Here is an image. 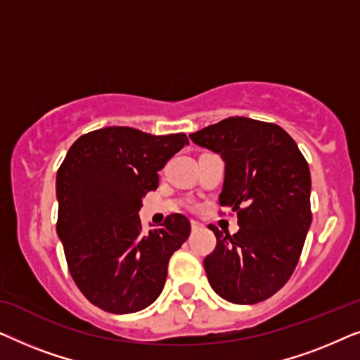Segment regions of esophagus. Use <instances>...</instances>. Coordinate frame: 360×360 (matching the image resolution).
I'll return each instance as SVG.
<instances>
[{
	"mask_svg": "<svg viewBox=\"0 0 360 360\" xmlns=\"http://www.w3.org/2000/svg\"><path fill=\"white\" fill-rule=\"evenodd\" d=\"M201 228V224L198 223V221H191V229L193 231H198Z\"/></svg>",
	"mask_w": 360,
	"mask_h": 360,
	"instance_id": "34e87169",
	"label": "esophagus"
}]
</instances>
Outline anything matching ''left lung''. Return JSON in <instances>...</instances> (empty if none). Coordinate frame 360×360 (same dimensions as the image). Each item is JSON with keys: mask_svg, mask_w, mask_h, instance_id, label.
<instances>
[{"mask_svg": "<svg viewBox=\"0 0 360 360\" xmlns=\"http://www.w3.org/2000/svg\"><path fill=\"white\" fill-rule=\"evenodd\" d=\"M190 139L224 160L219 205L238 213L233 236L210 226L211 288L236 304L264 302L292 277L311 224L307 160L282 127L250 117H228Z\"/></svg>", "mask_w": 360, "mask_h": 360, "instance_id": "left-lung-1", "label": "left lung"}]
</instances>
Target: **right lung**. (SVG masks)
Wrapping results in <instances>:
<instances>
[{
    "instance_id": "right-lung-1",
    "label": "right lung",
    "mask_w": 360,
    "mask_h": 360,
    "mask_svg": "<svg viewBox=\"0 0 360 360\" xmlns=\"http://www.w3.org/2000/svg\"><path fill=\"white\" fill-rule=\"evenodd\" d=\"M188 139L111 126L73 142L57 172V234L80 292L108 313L141 311L159 298L172 254L188 239L184 214L142 233V196Z\"/></svg>"
}]
</instances>
